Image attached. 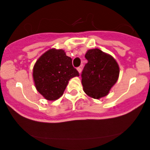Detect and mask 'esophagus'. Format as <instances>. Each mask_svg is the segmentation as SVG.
I'll return each mask as SVG.
<instances>
[{
	"label": "esophagus",
	"instance_id": "obj_1",
	"mask_svg": "<svg viewBox=\"0 0 150 150\" xmlns=\"http://www.w3.org/2000/svg\"><path fill=\"white\" fill-rule=\"evenodd\" d=\"M77 70H78V72H79V73H81V70H82V67H78V68H77Z\"/></svg>",
	"mask_w": 150,
	"mask_h": 150
}]
</instances>
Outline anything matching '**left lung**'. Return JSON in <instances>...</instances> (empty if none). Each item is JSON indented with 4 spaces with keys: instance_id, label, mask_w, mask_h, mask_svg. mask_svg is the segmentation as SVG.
Returning <instances> with one entry per match:
<instances>
[{
    "instance_id": "1",
    "label": "left lung",
    "mask_w": 150,
    "mask_h": 150,
    "mask_svg": "<svg viewBox=\"0 0 150 150\" xmlns=\"http://www.w3.org/2000/svg\"><path fill=\"white\" fill-rule=\"evenodd\" d=\"M85 57L88 63L81 75L84 92L93 99L104 97L118 80V64L114 57L99 48L88 50Z\"/></svg>"
}]
</instances>
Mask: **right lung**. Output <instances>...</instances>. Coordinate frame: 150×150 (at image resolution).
<instances>
[{
    "instance_id": "1",
    "label": "right lung",
    "mask_w": 150,
    "mask_h": 150,
    "mask_svg": "<svg viewBox=\"0 0 150 150\" xmlns=\"http://www.w3.org/2000/svg\"><path fill=\"white\" fill-rule=\"evenodd\" d=\"M79 73L72 59L62 49L51 48L42 54L33 67V78L38 91L48 101L62 96L69 81Z\"/></svg>"
}]
</instances>
